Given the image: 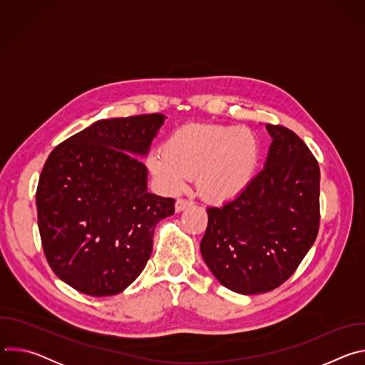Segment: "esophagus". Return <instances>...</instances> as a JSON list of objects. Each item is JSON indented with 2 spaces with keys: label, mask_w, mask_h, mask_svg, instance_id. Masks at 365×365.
I'll return each instance as SVG.
<instances>
[{
  "label": "esophagus",
  "mask_w": 365,
  "mask_h": 365,
  "mask_svg": "<svg viewBox=\"0 0 365 365\" xmlns=\"http://www.w3.org/2000/svg\"><path fill=\"white\" fill-rule=\"evenodd\" d=\"M193 206V200L190 199H178L176 203H175V210L176 212H182L183 210H186V207H190Z\"/></svg>",
  "instance_id": "obj_1"
}]
</instances>
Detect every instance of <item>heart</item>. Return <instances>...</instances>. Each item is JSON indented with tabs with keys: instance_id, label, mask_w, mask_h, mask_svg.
I'll return each mask as SVG.
<instances>
[{
	"instance_id": "obj_1",
	"label": "heart",
	"mask_w": 365,
	"mask_h": 365,
	"mask_svg": "<svg viewBox=\"0 0 365 365\" xmlns=\"http://www.w3.org/2000/svg\"><path fill=\"white\" fill-rule=\"evenodd\" d=\"M262 145L254 131L234 125L187 124L173 131L165 151L153 150L147 168L168 193H179L197 175V189L210 200L235 197L251 183Z\"/></svg>"
}]
</instances>
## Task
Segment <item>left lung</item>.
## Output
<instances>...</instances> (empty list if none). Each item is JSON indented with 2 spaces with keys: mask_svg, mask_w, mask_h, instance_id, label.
<instances>
[{
  "mask_svg": "<svg viewBox=\"0 0 365 365\" xmlns=\"http://www.w3.org/2000/svg\"><path fill=\"white\" fill-rule=\"evenodd\" d=\"M273 141L264 169L234 199L206 210L200 241L206 266L241 294L270 292L299 267L319 231V165L283 125H266Z\"/></svg>",
  "mask_w": 365,
  "mask_h": 365,
  "instance_id": "8db88e82",
  "label": "left lung"
}]
</instances>
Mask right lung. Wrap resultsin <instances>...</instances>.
<instances>
[{"label": "right lung", "mask_w": 365, "mask_h": 365, "mask_svg": "<svg viewBox=\"0 0 365 365\" xmlns=\"http://www.w3.org/2000/svg\"><path fill=\"white\" fill-rule=\"evenodd\" d=\"M163 114L101 120L48 154L37 192L46 259L75 290L113 296L143 272L175 199L147 192L145 158Z\"/></svg>", "instance_id": "add662e5"}]
</instances>
